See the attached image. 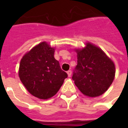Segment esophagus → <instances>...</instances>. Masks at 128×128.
<instances>
[{"instance_id":"34e87169","label":"esophagus","mask_w":128,"mask_h":128,"mask_svg":"<svg viewBox=\"0 0 128 128\" xmlns=\"http://www.w3.org/2000/svg\"><path fill=\"white\" fill-rule=\"evenodd\" d=\"M67 74H68V77H70V76H71V74H72V71H71V70H68V72H67Z\"/></svg>"}]
</instances>
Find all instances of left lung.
<instances>
[{
	"label": "left lung",
	"instance_id": "1",
	"mask_svg": "<svg viewBox=\"0 0 128 128\" xmlns=\"http://www.w3.org/2000/svg\"><path fill=\"white\" fill-rule=\"evenodd\" d=\"M77 65L72 80L83 94L96 97L103 94L115 77L114 62L104 52L90 43L82 50H77Z\"/></svg>",
	"mask_w": 128,
	"mask_h": 128
}]
</instances>
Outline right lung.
<instances>
[{"label": "right lung", "mask_w": 128, "mask_h": 128, "mask_svg": "<svg viewBox=\"0 0 128 128\" xmlns=\"http://www.w3.org/2000/svg\"><path fill=\"white\" fill-rule=\"evenodd\" d=\"M54 48L41 42L23 56L19 77L27 90L40 99L54 96L68 77L54 57Z\"/></svg>", "instance_id": "obj_1"}]
</instances>
